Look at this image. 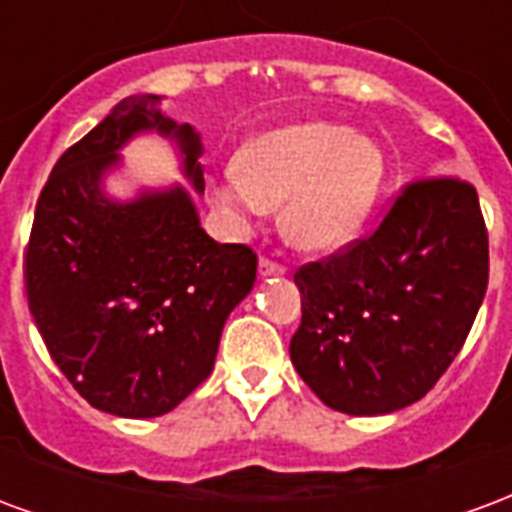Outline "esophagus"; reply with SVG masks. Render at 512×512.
Segmentation results:
<instances>
[{
  "mask_svg": "<svg viewBox=\"0 0 512 512\" xmlns=\"http://www.w3.org/2000/svg\"><path fill=\"white\" fill-rule=\"evenodd\" d=\"M260 274L263 277H285L288 268L277 263V260H271V257H260Z\"/></svg>",
  "mask_w": 512,
  "mask_h": 512,
  "instance_id": "1",
  "label": "esophagus"
}]
</instances>
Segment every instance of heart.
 <instances>
[{"label": "heart", "mask_w": 512, "mask_h": 512, "mask_svg": "<svg viewBox=\"0 0 512 512\" xmlns=\"http://www.w3.org/2000/svg\"><path fill=\"white\" fill-rule=\"evenodd\" d=\"M376 139L337 123H290L255 136L213 183V200L249 224L282 208V230L307 252H329L354 238L384 183Z\"/></svg>", "instance_id": "b5f03b06"}]
</instances>
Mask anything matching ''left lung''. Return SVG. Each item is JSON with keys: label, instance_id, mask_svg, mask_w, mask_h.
<instances>
[{"label": "left lung", "instance_id": "8db88e82", "mask_svg": "<svg viewBox=\"0 0 512 512\" xmlns=\"http://www.w3.org/2000/svg\"><path fill=\"white\" fill-rule=\"evenodd\" d=\"M290 359L334 411L417 403L466 343L488 288V230L469 180H408L376 230L301 266Z\"/></svg>", "mask_w": 512, "mask_h": 512}]
</instances>
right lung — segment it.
<instances>
[{
	"mask_svg": "<svg viewBox=\"0 0 512 512\" xmlns=\"http://www.w3.org/2000/svg\"><path fill=\"white\" fill-rule=\"evenodd\" d=\"M131 95L60 156L24 255L29 312L54 365L90 406L161 417L211 376L224 321L252 290L257 255L216 244L183 189L109 200L101 180L136 131L172 136L194 189L200 139Z\"/></svg>",
	"mask_w": 512,
	"mask_h": 512,
	"instance_id": "right-lung-1",
	"label": "right lung"
}]
</instances>
